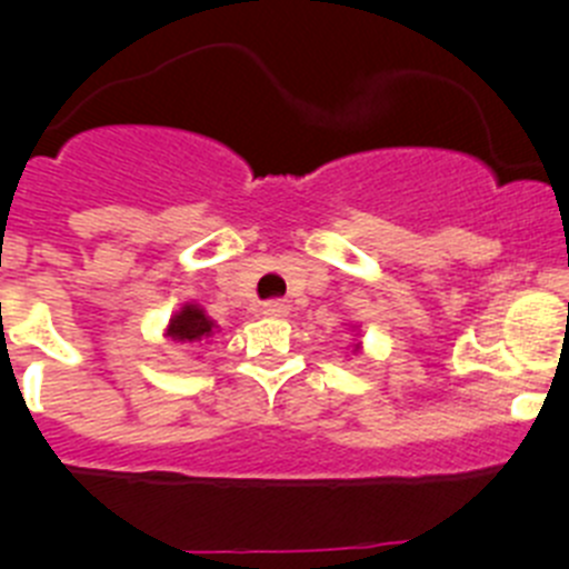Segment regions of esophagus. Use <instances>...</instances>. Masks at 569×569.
Instances as JSON below:
<instances>
[{
  "mask_svg": "<svg viewBox=\"0 0 569 569\" xmlns=\"http://www.w3.org/2000/svg\"><path fill=\"white\" fill-rule=\"evenodd\" d=\"M261 311L267 313V317H286V313H289V302H286V300H269V302H263Z\"/></svg>",
  "mask_w": 569,
  "mask_h": 569,
  "instance_id": "esophagus-1",
  "label": "esophagus"
}]
</instances>
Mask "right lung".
<instances>
[{
    "mask_svg": "<svg viewBox=\"0 0 569 569\" xmlns=\"http://www.w3.org/2000/svg\"><path fill=\"white\" fill-rule=\"evenodd\" d=\"M214 330H217L214 319L206 317V311L200 306L187 302V306H183L181 311H176L173 319H170L168 338H173L178 343H189V347H194V343L209 341V338L214 336Z\"/></svg>",
    "mask_w": 569,
    "mask_h": 569,
    "instance_id": "add662e5",
    "label": "right lung"
}]
</instances>
